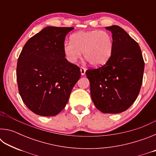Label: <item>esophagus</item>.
<instances>
[{"label":"esophagus","mask_w":156,"mask_h":156,"mask_svg":"<svg viewBox=\"0 0 156 156\" xmlns=\"http://www.w3.org/2000/svg\"><path fill=\"white\" fill-rule=\"evenodd\" d=\"M85 72H86L85 68L81 67H80V73H81V75H82V76H84V74H85Z\"/></svg>","instance_id":"esophagus-1"}]
</instances>
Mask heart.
Segmentation results:
<instances>
[{
    "mask_svg": "<svg viewBox=\"0 0 156 156\" xmlns=\"http://www.w3.org/2000/svg\"><path fill=\"white\" fill-rule=\"evenodd\" d=\"M71 42H65L63 51L71 63H76L83 57L94 67L106 63L113 50V40L106 31H82L71 36Z\"/></svg>",
    "mask_w": 156,
    "mask_h": 156,
    "instance_id": "heart-1",
    "label": "heart"
}]
</instances>
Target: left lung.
Wrapping results in <instances>:
<instances>
[{
  "instance_id": "obj_1",
  "label": "left lung",
  "mask_w": 156,
  "mask_h": 156,
  "mask_svg": "<svg viewBox=\"0 0 156 156\" xmlns=\"http://www.w3.org/2000/svg\"><path fill=\"white\" fill-rule=\"evenodd\" d=\"M112 33L113 50L109 60L86 71L92 101L104 113L125 112L138 97L143 78L144 62L141 49L122 28L107 27Z\"/></svg>"
}]
</instances>
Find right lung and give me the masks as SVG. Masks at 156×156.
I'll return each instance as SVG.
<instances>
[{"mask_svg": "<svg viewBox=\"0 0 156 156\" xmlns=\"http://www.w3.org/2000/svg\"><path fill=\"white\" fill-rule=\"evenodd\" d=\"M73 27H44L29 39L18 59L16 78L23 101L31 112L54 116L67 105L80 70L65 58V36Z\"/></svg>", "mask_w": 156, "mask_h": 156, "instance_id": "add662e5", "label": "right lung"}]
</instances>
